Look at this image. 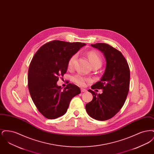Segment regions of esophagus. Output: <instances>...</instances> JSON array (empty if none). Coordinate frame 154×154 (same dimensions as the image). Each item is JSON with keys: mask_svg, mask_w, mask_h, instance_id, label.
I'll return each mask as SVG.
<instances>
[{"mask_svg": "<svg viewBox=\"0 0 154 154\" xmlns=\"http://www.w3.org/2000/svg\"><path fill=\"white\" fill-rule=\"evenodd\" d=\"M81 92H85L87 91V90L84 88H81Z\"/></svg>", "mask_w": 154, "mask_h": 154, "instance_id": "34e87169", "label": "esophagus"}]
</instances>
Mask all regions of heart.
Instances as JSON below:
<instances>
[{"label":"heart","mask_w":154,"mask_h":154,"mask_svg":"<svg viewBox=\"0 0 154 154\" xmlns=\"http://www.w3.org/2000/svg\"><path fill=\"white\" fill-rule=\"evenodd\" d=\"M77 54H74L68 61V67L69 68H72L74 65V62L77 58ZM88 58L92 66L96 65H102V60L100 54L95 51H90L88 52ZM73 80L76 84L81 86H84L86 84V82L89 81L88 79L85 78L80 74L75 75L73 77Z\"/></svg>","instance_id":"1"}]
</instances>
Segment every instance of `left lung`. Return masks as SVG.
<instances>
[{"instance_id": "8db88e82", "label": "left lung", "mask_w": 154, "mask_h": 154, "mask_svg": "<svg viewBox=\"0 0 154 154\" xmlns=\"http://www.w3.org/2000/svg\"><path fill=\"white\" fill-rule=\"evenodd\" d=\"M102 52L106 60L105 72L101 80L93 85L92 89H102V94L88 89L93 95L91 102L85 105L91 117L106 121L113 117L124 106L130 84V70L122 53L106 43L91 44Z\"/></svg>"}]
</instances>
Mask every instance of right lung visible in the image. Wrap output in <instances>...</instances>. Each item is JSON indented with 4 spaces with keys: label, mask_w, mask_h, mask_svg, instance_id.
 Wrapping results in <instances>:
<instances>
[{
    "label": "right lung",
    "mask_w": 154,
    "mask_h": 154,
    "mask_svg": "<svg viewBox=\"0 0 154 154\" xmlns=\"http://www.w3.org/2000/svg\"><path fill=\"white\" fill-rule=\"evenodd\" d=\"M86 44L53 40L42 46L35 54L28 70V85L37 110L48 119L63 116L72 98L80 89L69 83L62 89L57 85L59 76L66 73L70 57Z\"/></svg>",
    "instance_id": "1"
}]
</instances>
